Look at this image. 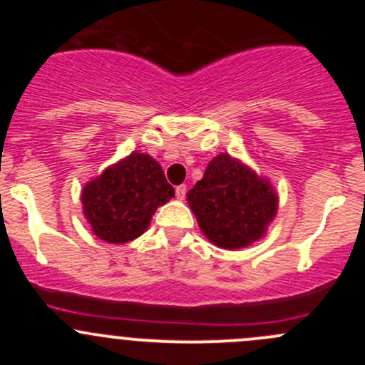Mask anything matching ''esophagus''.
<instances>
[{"label": "esophagus", "instance_id": "obj_1", "mask_svg": "<svg viewBox=\"0 0 365 365\" xmlns=\"http://www.w3.org/2000/svg\"><path fill=\"white\" fill-rule=\"evenodd\" d=\"M175 194H176V200H185V194H187V185H178L175 189Z\"/></svg>", "mask_w": 365, "mask_h": 365}]
</instances>
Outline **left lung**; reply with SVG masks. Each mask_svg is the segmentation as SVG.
I'll return each instance as SVG.
<instances>
[{
    "mask_svg": "<svg viewBox=\"0 0 365 365\" xmlns=\"http://www.w3.org/2000/svg\"><path fill=\"white\" fill-rule=\"evenodd\" d=\"M201 231L222 249H240L263 237L277 212L267 180L227 153L210 160L203 180L187 192Z\"/></svg>",
    "mask_w": 365,
    "mask_h": 365,
    "instance_id": "8db88e82",
    "label": "left lung"
}]
</instances>
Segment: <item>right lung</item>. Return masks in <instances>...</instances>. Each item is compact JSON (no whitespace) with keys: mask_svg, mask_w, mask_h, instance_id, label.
<instances>
[{"mask_svg":"<svg viewBox=\"0 0 365 365\" xmlns=\"http://www.w3.org/2000/svg\"><path fill=\"white\" fill-rule=\"evenodd\" d=\"M173 196L175 189L159 162L146 153H132L88 183L81 201L101 240L125 244L141 237L155 210Z\"/></svg>","mask_w":365,"mask_h":365,"instance_id":"right-lung-1","label":"right lung"}]
</instances>
